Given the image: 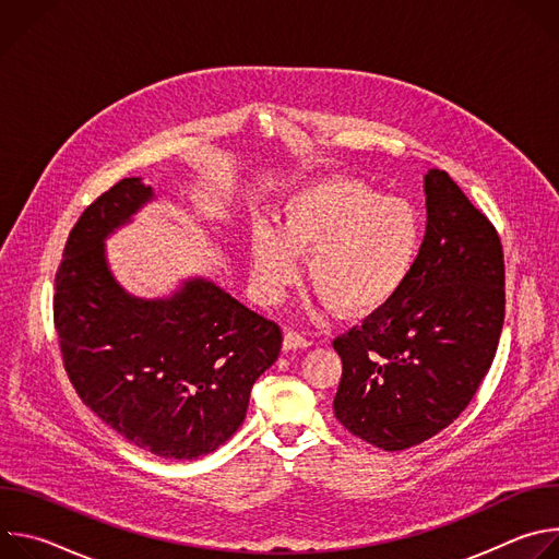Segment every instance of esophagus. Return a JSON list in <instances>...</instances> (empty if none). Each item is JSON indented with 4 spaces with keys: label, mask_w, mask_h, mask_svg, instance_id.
<instances>
[{
    "label": "esophagus",
    "mask_w": 559,
    "mask_h": 559,
    "mask_svg": "<svg viewBox=\"0 0 559 559\" xmlns=\"http://www.w3.org/2000/svg\"><path fill=\"white\" fill-rule=\"evenodd\" d=\"M311 343L305 338V336H300L298 332H287L285 336H283V349L285 352H296V349H305V347H309Z\"/></svg>",
    "instance_id": "1"
}]
</instances>
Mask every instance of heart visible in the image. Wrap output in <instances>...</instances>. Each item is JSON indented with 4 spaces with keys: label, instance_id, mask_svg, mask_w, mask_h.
<instances>
[{
    "label": "heart",
    "instance_id": "b5f03b06",
    "mask_svg": "<svg viewBox=\"0 0 559 559\" xmlns=\"http://www.w3.org/2000/svg\"><path fill=\"white\" fill-rule=\"evenodd\" d=\"M425 248L418 207L384 197L358 179L328 177L296 190L281 210V227L261 221L250 236L252 281L276 300L298 278L343 316H365L401 296Z\"/></svg>",
    "mask_w": 559,
    "mask_h": 559
}]
</instances>
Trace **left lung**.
<instances>
[{"mask_svg":"<svg viewBox=\"0 0 559 559\" xmlns=\"http://www.w3.org/2000/svg\"><path fill=\"white\" fill-rule=\"evenodd\" d=\"M427 231L414 278L334 341L338 423L384 449L449 427L485 380L504 325V254L491 221L444 170L425 177Z\"/></svg>","mask_w":559,"mask_h":559,"instance_id":"1","label":"left lung"}]
</instances>
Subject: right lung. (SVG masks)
<instances>
[{
    "label": "right lung",
    "instance_id": "1",
    "mask_svg": "<svg viewBox=\"0 0 559 559\" xmlns=\"http://www.w3.org/2000/svg\"><path fill=\"white\" fill-rule=\"evenodd\" d=\"M152 199L130 177L79 216L55 276V330L86 407L139 449L197 460L243 425L252 384L278 358L283 334L207 278L154 300L115 281L106 238Z\"/></svg>",
    "mask_w": 559,
    "mask_h": 559
}]
</instances>
